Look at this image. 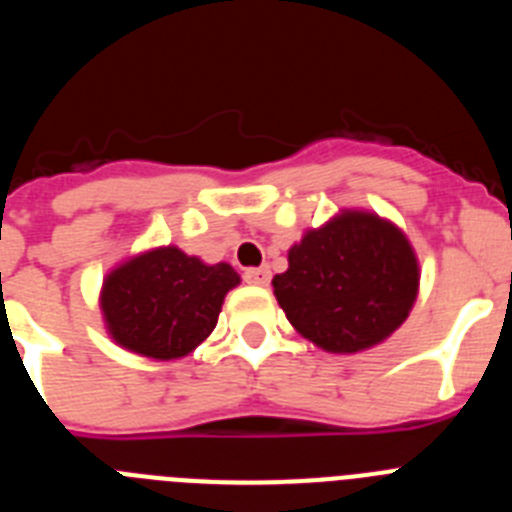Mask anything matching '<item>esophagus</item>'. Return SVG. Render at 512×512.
Segmentation results:
<instances>
[{
	"instance_id": "34e87169",
	"label": "esophagus",
	"mask_w": 512,
	"mask_h": 512,
	"mask_svg": "<svg viewBox=\"0 0 512 512\" xmlns=\"http://www.w3.org/2000/svg\"><path fill=\"white\" fill-rule=\"evenodd\" d=\"M243 279H246L248 284H259V287H264V284H269L271 271H269V266H259V269H246V271H243Z\"/></svg>"
}]
</instances>
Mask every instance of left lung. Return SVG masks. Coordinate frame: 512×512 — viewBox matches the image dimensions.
Listing matches in <instances>:
<instances>
[{"label": "left lung", "mask_w": 512, "mask_h": 512, "mask_svg": "<svg viewBox=\"0 0 512 512\" xmlns=\"http://www.w3.org/2000/svg\"><path fill=\"white\" fill-rule=\"evenodd\" d=\"M287 320L315 346L351 354L384 341L408 318L418 261L408 238L366 212H343L310 230L274 277Z\"/></svg>", "instance_id": "obj_1"}]
</instances>
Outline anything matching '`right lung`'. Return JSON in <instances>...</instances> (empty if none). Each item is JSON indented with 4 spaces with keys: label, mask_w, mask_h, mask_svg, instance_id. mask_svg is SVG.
Instances as JSON below:
<instances>
[{
    "label": "right lung",
    "mask_w": 512,
    "mask_h": 512,
    "mask_svg": "<svg viewBox=\"0 0 512 512\" xmlns=\"http://www.w3.org/2000/svg\"><path fill=\"white\" fill-rule=\"evenodd\" d=\"M241 282L233 266H207L179 248H158L122 264L102 289V312L120 346L151 359H179L200 346Z\"/></svg>",
    "instance_id": "obj_1"
}]
</instances>
